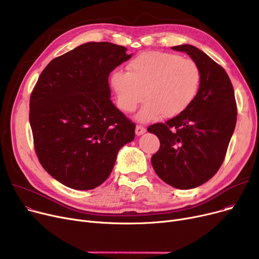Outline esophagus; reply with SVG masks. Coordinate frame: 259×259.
I'll use <instances>...</instances> for the list:
<instances>
[{
	"mask_svg": "<svg viewBox=\"0 0 259 259\" xmlns=\"http://www.w3.org/2000/svg\"><path fill=\"white\" fill-rule=\"evenodd\" d=\"M146 132V128L142 125H137V127H135V134L137 135H142Z\"/></svg>",
	"mask_w": 259,
	"mask_h": 259,
	"instance_id": "34e87169",
	"label": "esophagus"
}]
</instances>
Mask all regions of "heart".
Instances as JSON below:
<instances>
[{
  "instance_id": "1",
  "label": "heart",
  "mask_w": 259,
  "mask_h": 259,
  "mask_svg": "<svg viewBox=\"0 0 259 259\" xmlns=\"http://www.w3.org/2000/svg\"><path fill=\"white\" fill-rule=\"evenodd\" d=\"M109 81L121 111L134 112L146 99L138 119L147 122L185 112L198 94L201 70L179 54L146 51L128 63L127 72L114 70Z\"/></svg>"
}]
</instances>
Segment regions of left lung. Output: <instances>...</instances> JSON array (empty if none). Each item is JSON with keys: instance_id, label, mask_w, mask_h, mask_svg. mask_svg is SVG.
I'll list each match as a JSON object with an SVG mask.
<instances>
[{"instance_id": "obj_1", "label": "left lung", "mask_w": 259, "mask_h": 259, "mask_svg": "<svg viewBox=\"0 0 259 259\" xmlns=\"http://www.w3.org/2000/svg\"><path fill=\"white\" fill-rule=\"evenodd\" d=\"M195 61L201 84L195 101L185 112L148 131L159 139L152 167L158 178L178 189H192L219 171L235 129L237 106L234 89L224 68L192 45L172 47Z\"/></svg>"}]
</instances>
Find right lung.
<instances>
[{
  "label": "right lung",
  "instance_id": "1",
  "mask_svg": "<svg viewBox=\"0 0 259 259\" xmlns=\"http://www.w3.org/2000/svg\"><path fill=\"white\" fill-rule=\"evenodd\" d=\"M127 48L90 42L53 59L38 76L29 121L42 167L66 187L91 190L110 175L135 124L110 100L108 77Z\"/></svg>",
  "mask_w": 259,
  "mask_h": 259
}]
</instances>
